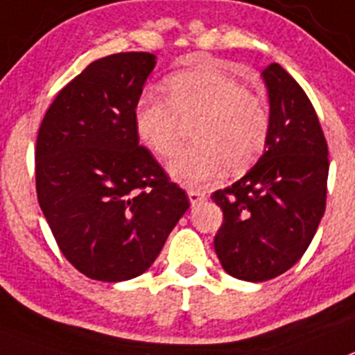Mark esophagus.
<instances>
[{
  "label": "esophagus",
  "mask_w": 355,
  "mask_h": 355,
  "mask_svg": "<svg viewBox=\"0 0 355 355\" xmlns=\"http://www.w3.org/2000/svg\"><path fill=\"white\" fill-rule=\"evenodd\" d=\"M187 196H189V201L193 207L205 200V193H201V191L198 189H187Z\"/></svg>",
  "instance_id": "esophagus-1"
}]
</instances>
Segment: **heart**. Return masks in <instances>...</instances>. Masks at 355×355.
<instances>
[{"label":"heart","instance_id":"obj_1","mask_svg":"<svg viewBox=\"0 0 355 355\" xmlns=\"http://www.w3.org/2000/svg\"><path fill=\"white\" fill-rule=\"evenodd\" d=\"M166 98L143 95L134 107V127L157 157L178 152L185 127L196 143L170 164L178 182L200 184L223 170L242 173L263 154L270 111L260 94L217 67H194L168 76Z\"/></svg>","mask_w":355,"mask_h":355}]
</instances>
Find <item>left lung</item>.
Instances as JSON below:
<instances>
[{
  "mask_svg": "<svg viewBox=\"0 0 355 355\" xmlns=\"http://www.w3.org/2000/svg\"><path fill=\"white\" fill-rule=\"evenodd\" d=\"M270 132L260 161L212 194L223 210L214 248L223 269L244 281L286 272L311 244L327 198V141L299 83L277 63L261 72Z\"/></svg>",
  "mask_w": 355,
  "mask_h": 355,
  "instance_id": "8db88e82",
  "label": "left lung"
}]
</instances>
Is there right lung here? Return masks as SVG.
Wrapping results in <instances>:
<instances>
[{
  "instance_id": "1",
  "label": "right lung",
  "mask_w": 355,
  "mask_h": 355,
  "mask_svg": "<svg viewBox=\"0 0 355 355\" xmlns=\"http://www.w3.org/2000/svg\"><path fill=\"white\" fill-rule=\"evenodd\" d=\"M154 67V54L134 51L90 63L60 90L38 129V205L63 257L90 279L145 272L189 209L134 127Z\"/></svg>"
}]
</instances>
